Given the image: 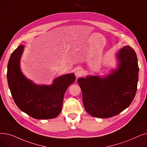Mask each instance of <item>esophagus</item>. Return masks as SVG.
<instances>
[{
  "label": "esophagus",
  "instance_id": "1",
  "mask_svg": "<svg viewBox=\"0 0 147 147\" xmlns=\"http://www.w3.org/2000/svg\"><path fill=\"white\" fill-rule=\"evenodd\" d=\"M82 69L81 68H78L75 71V75L77 78H79L82 74Z\"/></svg>",
  "mask_w": 147,
  "mask_h": 147
}]
</instances>
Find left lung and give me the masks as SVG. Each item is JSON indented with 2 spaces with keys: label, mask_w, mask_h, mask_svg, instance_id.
<instances>
[{
  "label": "left lung",
  "mask_w": 147,
  "mask_h": 147,
  "mask_svg": "<svg viewBox=\"0 0 147 147\" xmlns=\"http://www.w3.org/2000/svg\"><path fill=\"white\" fill-rule=\"evenodd\" d=\"M117 56L118 68L111 74L103 78L88 76L78 79L85 109L94 117L115 116L128 107L135 98L139 73L136 54L127 46L119 50Z\"/></svg>",
  "instance_id": "1"
}]
</instances>
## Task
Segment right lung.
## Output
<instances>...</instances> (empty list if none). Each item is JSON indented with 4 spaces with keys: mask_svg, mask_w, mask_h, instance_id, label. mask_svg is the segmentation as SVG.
Wrapping results in <instances>:
<instances>
[{
    "mask_svg": "<svg viewBox=\"0 0 147 147\" xmlns=\"http://www.w3.org/2000/svg\"><path fill=\"white\" fill-rule=\"evenodd\" d=\"M24 46L12 53L8 63L7 79L12 97L22 111L38 119H47L59 115L63 96L68 87L75 81L73 73L56 78L50 85H38L22 73L20 59Z\"/></svg>",
    "mask_w": 147,
    "mask_h": 147,
    "instance_id": "right-lung-1",
    "label": "right lung"
}]
</instances>
